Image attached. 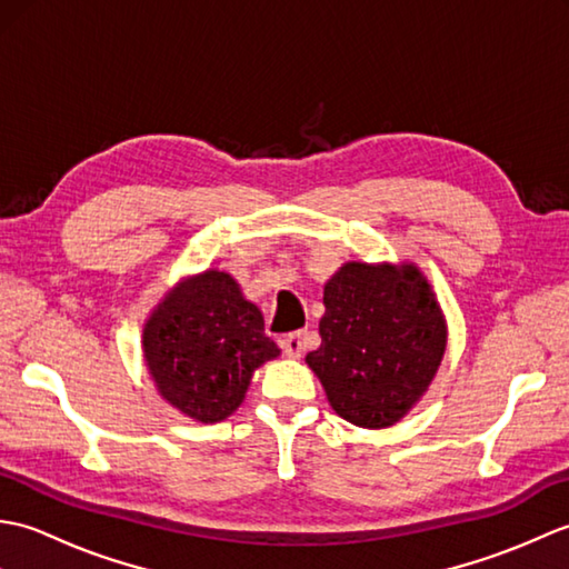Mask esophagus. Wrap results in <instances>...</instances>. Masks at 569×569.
<instances>
[{
    "label": "esophagus",
    "mask_w": 569,
    "mask_h": 569,
    "mask_svg": "<svg viewBox=\"0 0 569 569\" xmlns=\"http://www.w3.org/2000/svg\"><path fill=\"white\" fill-rule=\"evenodd\" d=\"M303 337H306V332H291V335L283 337L281 347H283L286 357L298 359L300 355H303Z\"/></svg>",
    "instance_id": "obj_1"
}]
</instances>
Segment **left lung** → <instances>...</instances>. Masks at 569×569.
Segmentation results:
<instances>
[{"label":"left lung","instance_id":"8db88e82","mask_svg":"<svg viewBox=\"0 0 569 569\" xmlns=\"http://www.w3.org/2000/svg\"><path fill=\"white\" fill-rule=\"evenodd\" d=\"M322 342L306 357L335 413L359 428H389L428 391L447 325L413 263L349 261L325 283Z\"/></svg>","mask_w":569,"mask_h":569}]
</instances>
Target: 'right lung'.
I'll use <instances>...</instances> for the list:
<instances>
[{"label":"right lung","mask_w":569,"mask_h":569,"mask_svg":"<svg viewBox=\"0 0 569 569\" xmlns=\"http://www.w3.org/2000/svg\"><path fill=\"white\" fill-rule=\"evenodd\" d=\"M141 345L163 401L198 422L232 416L251 373L281 355L263 332L261 310L217 269L178 283L153 308Z\"/></svg>","instance_id":"obj_1"}]
</instances>
